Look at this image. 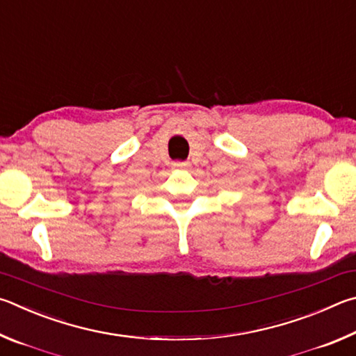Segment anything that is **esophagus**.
<instances>
[{
  "mask_svg": "<svg viewBox=\"0 0 356 356\" xmlns=\"http://www.w3.org/2000/svg\"><path fill=\"white\" fill-rule=\"evenodd\" d=\"M191 164L188 161H177L173 162V168H178V170H188Z\"/></svg>",
  "mask_w": 356,
  "mask_h": 356,
  "instance_id": "obj_1",
  "label": "esophagus"
}]
</instances>
